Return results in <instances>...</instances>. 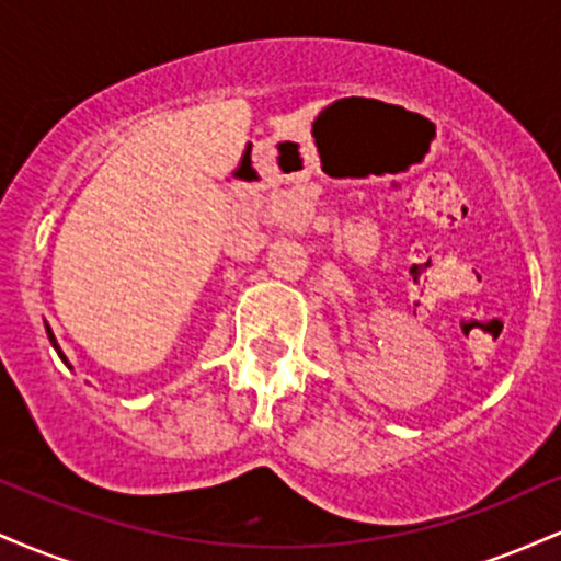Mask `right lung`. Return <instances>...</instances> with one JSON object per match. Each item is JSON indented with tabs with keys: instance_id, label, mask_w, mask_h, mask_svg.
I'll return each mask as SVG.
<instances>
[{
	"instance_id": "add662e5",
	"label": "right lung",
	"mask_w": 561,
	"mask_h": 561,
	"mask_svg": "<svg viewBox=\"0 0 561 561\" xmlns=\"http://www.w3.org/2000/svg\"><path fill=\"white\" fill-rule=\"evenodd\" d=\"M47 334H49V343H53V345H55V351L60 353V345L55 343V334H53V330H49V327H47ZM60 358H62V362H66V356H62V353H60Z\"/></svg>"
}]
</instances>
